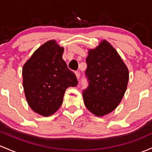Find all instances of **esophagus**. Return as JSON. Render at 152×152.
Segmentation results:
<instances>
[{
  "label": "esophagus",
  "mask_w": 152,
  "mask_h": 152,
  "mask_svg": "<svg viewBox=\"0 0 152 152\" xmlns=\"http://www.w3.org/2000/svg\"><path fill=\"white\" fill-rule=\"evenodd\" d=\"M75 75L77 77V79H79L80 77V73L79 72H75Z\"/></svg>",
  "instance_id": "34e87169"
}]
</instances>
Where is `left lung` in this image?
<instances>
[{"label": "left lung", "instance_id": "8db88e82", "mask_svg": "<svg viewBox=\"0 0 152 152\" xmlns=\"http://www.w3.org/2000/svg\"><path fill=\"white\" fill-rule=\"evenodd\" d=\"M86 74L89 85L83 93L88 110L101 117L111 113L121 101L126 90L129 72L115 48L103 39L88 50Z\"/></svg>", "mask_w": 152, "mask_h": 152}]
</instances>
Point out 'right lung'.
<instances>
[{"label":"right lung","instance_id":"right-lung-1","mask_svg":"<svg viewBox=\"0 0 152 152\" xmlns=\"http://www.w3.org/2000/svg\"><path fill=\"white\" fill-rule=\"evenodd\" d=\"M64 47L49 40L34 52L22 69L27 103L35 113L49 116L60 108L67 88L75 87V75L62 59Z\"/></svg>","mask_w":152,"mask_h":152}]
</instances>
